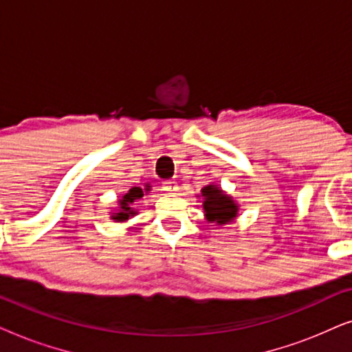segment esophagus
Segmentation results:
<instances>
[{
	"label": "esophagus",
	"instance_id": "esophagus-1",
	"mask_svg": "<svg viewBox=\"0 0 352 352\" xmlns=\"http://www.w3.org/2000/svg\"><path fill=\"white\" fill-rule=\"evenodd\" d=\"M162 190L164 191H167V193H175L177 190H179V186H177V182H173V180H166L162 184Z\"/></svg>",
	"mask_w": 352,
	"mask_h": 352
}]
</instances>
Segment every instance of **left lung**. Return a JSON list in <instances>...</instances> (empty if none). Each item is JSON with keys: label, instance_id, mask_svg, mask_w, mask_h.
<instances>
[{"label": "left lung", "instance_id": "1", "mask_svg": "<svg viewBox=\"0 0 352 352\" xmlns=\"http://www.w3.org/2000/svg\"><path fill=\"white\" fill-rule=\"evenodd\" d=\"M199 196L203 198V209L208 222L222 227L238 217L240 206L233 199V196L223 191L217 184L206 185L198 198Z\"/></svg>", "mask_w": 352, "mask_h": 352}]
</instances>
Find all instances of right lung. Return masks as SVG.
<instances>
[{
  "instance_id": "1",
  "label": "right lung",
  "mask_w": 352,
  "mask_h": 352,
  "mask_svg": "<svg viewBox=\"0 0 352 352\" xmlns=\"http://www.w3.org/2000/svg\"><path fill=\"white\" fill-rule=\"evenodd\" d=\"M144 191H149L148 186L144 190L138 188V186L130 188L127 193L117 201V209H114V212H111V219L114 220V222H125V220H129L130 217H133V215H137L138 212L137 209L133 208V204L137 203L138 199L143 198Z\"/></svg>"
}]
</instances>
